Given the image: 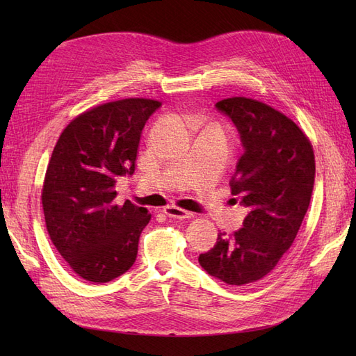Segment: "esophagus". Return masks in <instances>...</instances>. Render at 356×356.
<instances>
[{
  "mask_svg": "<svg viewBox=\"0 0 356 356\" xmlns=\"http://www.w3.org/2000/svg\"><path fill=\"white\" fill-rule=\"evenodd\" d=\"M165 213L168 215V217L179 218V220H186V218H193V217H195V213H193V212H188L186 209H181L178 207H166L165 208Z\"/></svg>",
  "mask_w": 356,
  "mask_h": 356,
  "instance_id": "obj_1",
  "label": "esophagus"
}]
</instances>
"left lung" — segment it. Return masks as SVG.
<instances>
[{
    "label": "left lung",
    "mask_w": 356,
    "mask_h": 356,
    "mask_svg": "<svg viewBox=\"0 0 356 356\" xmlns=\"http://www.w3.org/2000/svg\"><path fill=\"white\" fill-rule=\"evenodd\" d=\"M238 127L245 152L230 181L250 213L233 234L218 233L200 266L227 285H246L270 273L293 245L315 182L309 138L281 111L243 96L215 105Z\"/></svg>",
    "instance_id": "obj_1"
}]
</instances>
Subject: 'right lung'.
I'll return each mask as SVG.
<instances>
[{
    "label": "right lung",
    "mask_w": 356,
    "mask_h": 356,
    "mask_svg": "<svg viewBox=\"0 0 356 356\" xmlns=\"http://www.w3.org/2000/svg\"><path fill=\"white\" fill-rule=\"evenodd\" d=\"M161 102L126 98L81 113L53 148L41 191L50 239L84 281L110 282L136 260L152 213L115 203L117 177L132 175L145 122Z\"/></svg>",
    "instance_id": "1"
}]
</instances>
